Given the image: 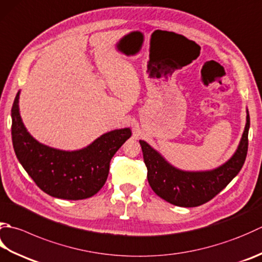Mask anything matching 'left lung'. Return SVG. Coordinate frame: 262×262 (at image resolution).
Masks as SVG:
<instances>
[{
  "mask_svg": "<svg viewBox=\"0 0 262 262\" xmlns=\"http://www.w3.org/2000/svg\"><path fill=\"white\" fill-rule=\"evenodd\" d=\"M250 116L234 155L211 170H183L166 160L147 142L140 140L143 158L147 168V181L157 195L177 207H198L210 201L223 191L242 169L248 153Z\"/></svg>",
  "mask_w": 262,
  "mask_h": 262,
  "instance_id": "left-lung-1",
  "label": "left lung"
}]
</instances>
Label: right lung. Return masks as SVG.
<instances>
[{
	"mask_svg": "<svg viewBox=\"0 0 262 262\" xmlns=\"http://www.w3.org/2000/svg\"><path fill=\"white\" fill-rule=\"evenodd\" d=\"M20 91L12 110V144L19 162L43 192L63 200L93 196L103 187L111 158L132 136L129 127L107 132L79 150L66 151L39 143L25 127Z\"/></svg>",
	"mask_w": 262,
	"mask_h": 262,
	"instance_id": "right-lung-1",
	"label": "right lung"
}]
</instances>
